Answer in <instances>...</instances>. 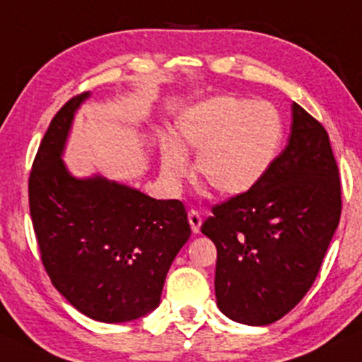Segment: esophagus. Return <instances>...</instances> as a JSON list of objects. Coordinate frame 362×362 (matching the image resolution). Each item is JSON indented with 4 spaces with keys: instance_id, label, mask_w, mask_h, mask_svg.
Listing matches in <instances>:
<instances>
[{
    "instance_id": "34e87169",
    "label": "esophagus",
    "mask_w": 362,
    "mask_h": 362,
    "mask_svg": "<svg viewBox=\"0 0 362 362\" xmlns=\"http://www.w3.org/2000/svg\"><path fill=\"white\" fill-rule=\"evenodd\" d=\"M189 224L190 228H192V233L194 234H199L200 233V226H202V217L197 211H189Z\"/></svg>"
}]
</instances>
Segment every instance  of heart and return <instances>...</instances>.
<instances>
[{
  "mask_svg": "<svg viewBox=\"0 0 362 362\" xmlns=\"http://www.w3.org/2000/svg\"><path fill=\"white\" fill-rule=\"evenodd\" d=\"M175 138L160 143V168L170 189L189 175L187 150L197 151L195 168L219 194L241 195L269 175L285 141V119L275 104L223 94L178 116Z\"/></svg>",
  "mask_w": 362,
  "mask_h": 362,
  "instance_id": "1",
  "label": "heart"
}]
</instances>
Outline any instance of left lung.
Wrapping results in <instances>:
<instances>
[{
	"instance_id": "obj_1",
	"label": "left lung",
	"mask_w": 362,
	"mask_h": 362,
	"mask_svg": "<svg viewBox=\"0 0 362 362\" xmlns=\"http://www.w3.org/2000/svg\"><path fill=\"white\" fill-rule=\"evenodd\" d=\"M290 129L269 175L212 207L200 228L217 247V307L239 324H273L305 297L341 219L327 132L297 103Z\"/></svg>"
}]
</instances>
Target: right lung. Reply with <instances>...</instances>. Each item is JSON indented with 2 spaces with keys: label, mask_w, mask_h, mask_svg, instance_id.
<instances>
[{
  "label": "right lung",
  "mask_w": 362,
  "mask_h": 362,
  "mask_svg": "<svg viewBox=\"0 0 362 362\" xmlns=\"http://www.w3.org/2000/svg\"><path fill=\"white\" fill-rule=\"evenodd\" d=\"M89 95L65 103L42 139L28 180L30 216L55 288L89 319L119 324L160 305L190 226L180 200H156L101 175L69 172L65 145Z\"/></svg>",
  "instance_id": "obj_1"
}]
</instances>
